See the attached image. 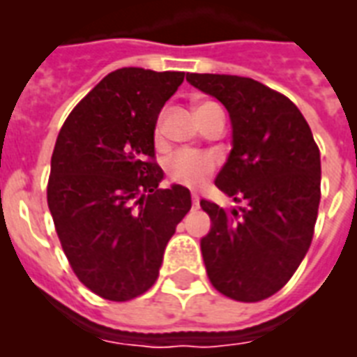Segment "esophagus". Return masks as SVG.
I'll use <instances>...</instances> for the list:
<instances>
[{"mask_svg": "<svg viewBox=\"0 0 357 357\" xmlns=\"http://www.w3.org/2000/svg\"><path fill=\"white\" fill-rule=\"evenodd\" d=\"M192 206L195 207L200 206V198H198V195H195V192H192Z\"/></svg>", "mask_w": 357, "mask_h": 357, "instance_id": "1", "label": "esophagus"}]
</instances>
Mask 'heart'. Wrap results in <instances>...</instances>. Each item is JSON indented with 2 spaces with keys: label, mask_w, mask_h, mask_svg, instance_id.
<instances>
[{
  "label": "heart",
  "mask_w": 357,
  "mask_h": 357,
  "mask_svg": "<svg viewBox=\"0 0 357 357\" xmlns=\"http://www.w3.org/2000/svg\"><path fill=\"white\" fill-rule=\"evenodd\" d=\"M213 102H204L198 105V114L204 113L207 107H211ZM161 126L157 123V135ZM217 168L215 157L202 151H178L174 153L165 165L167 178L176 185H183L189 189H196L206 181Z\"/></svg>",
  "instance_id": "b5f03b06"
}]
</instances>
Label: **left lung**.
<instances>
[{
	"mask_svg": "<svg viewBox=\"0 0 357 357\" xmlns=\"http://www.w3.org/2000/svg\"><path fill=\"white\" fill-rule=\"evenodd\" d=\"M228 109L234 148L215 185L238 209L202 200L211 218L200 241L213 287L259 302L291 280L310 250L321 202V151L287 96L250 77L187 74Z\"/></svg>",
	"mask_w": 357,
	"mask_h": 357,
	"instance_id": "8db88e82",
	"label": "left lung"
}]
</instances>
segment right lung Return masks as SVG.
Listing matches in <instances>:
<instances>
[{
	"label": "right lung",
	"mask_w": 357,
	"mask_h": 357,
	"mask_svg": "<svg viewBox=\"0 0 357 357\" xmlns=\"http://www.w3.org/2000/svg\"><path fill=\"white\" fill-rule=\"evenodd\" d=\"M185 72L120 68L70 113L53 148L47 207L79 282L113 302L155 283L168 241L190 209L181 185L159 189L157 116Z\"/></svg>",
	"instance_id": "right-lung-1"
}]
</instances>
